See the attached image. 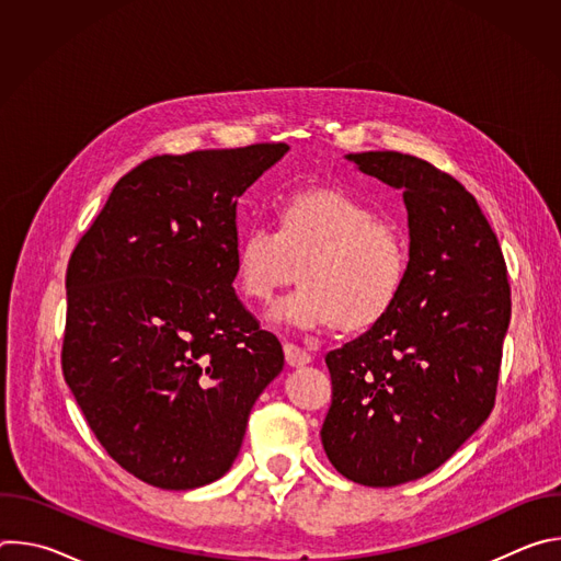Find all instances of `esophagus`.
<instances>
[{
	"label": "esophagus",
	"instance_id": "34e87169",
	"mask_svg": "<svg viewBox=\"0 0 561 561\" xmlns=\"http://www.w3.org/2000/svg\"><path fill=\"white\" fill-rule=\"evenodd\" d=\"M284 355H286V364L288 366H306L310 362V355L304 348H299L297 344H293V342L284 344Z\"/></svg>",
	"mask_w": 561,
	"mask_h": 561
}]
</instances>
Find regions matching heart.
I'll list each match as a JSON object with an SVG mask.
<instances>
[{
	"mask_svg": "<svg viewBox=\"0 0 561 561\" xmlns=\"http://www.w3.org/2000/svg\"><path fill=\"white\" fill-rule=\"evenodd\" d=\"M277 228L255 224L237 247L242 293L271 301L301 266V286L279 301L277 322L317 331L377 324L402 293L409 251L404 237L335 188L293 193L277 208Z\"/></svg>",
	"mask_w": 561,
	"mask_h": 561,
	"instance_id": "obj_1",
	"label": "heart"
}]
</instances>
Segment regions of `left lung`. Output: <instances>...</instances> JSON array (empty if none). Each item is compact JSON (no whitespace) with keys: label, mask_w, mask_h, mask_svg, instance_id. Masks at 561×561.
I'll list each match as a JSON object with an SVG mask.
<instances>
[{"label":"left lung","mask_w":561,"mask_h":561,"mask_svg":"<svg viewBox=\"0 0 561 561\" xmlns=\"http://www.w3.org/2000/svg\"><path fill=\"white\" fill-rule=\"evenodd\" d=\"M346 157L404 191L411 249L392 308L327 355L333 399L319 435L337 472L388 489L439 468L491 415L511 284L497 234L453 175L394 150Z\"/></svg>","instance_id":"left-lung-1"}]
</instances>
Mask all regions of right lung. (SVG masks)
<instances>
[{
    "instance_id": "1",
    "label": "right lung",
    "mask_w": 561,
    "mask_h": 561,
    "mask_svg": "<svg viewBox=\"0 0 561 561\" xmlns=\"http://www.w3.org/2000/svg\"><path fill=\"white\" fill-rule=\"evenodd\" d=\"M286 144L157 154L126 173L66 271L61 370L106 453L141 482L219 479L282 373L234 282L237 199Z\"/></svg>"
}]
</instances>
